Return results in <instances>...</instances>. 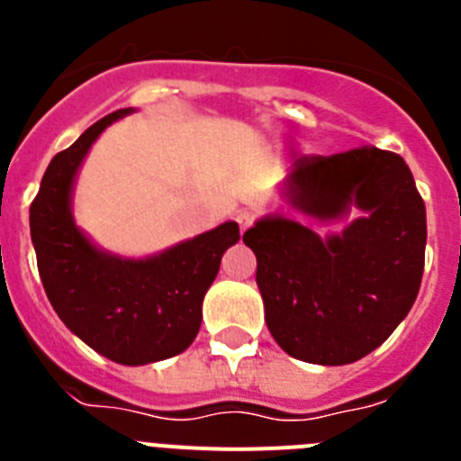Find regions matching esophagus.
Segmentation results:
<instances>
[{
	"label": "esophagus",
	"instance_id": "esophagus-1",
	"mask_svg": "<svg viewBox=\"0 0 461 461\" xmlns=\"http://www.w3.org/2000/svg\"><path fill=\"white\" fill-rule=\"evenodd\" d=\"M254 219H256L254 212H249V210H242V212H238V214H235V221H238L240 230H247V228L254 223Z\"/></svg>",
	"mask_w": 461,
	"mask_h": 461
}]
</instances>
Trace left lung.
Masks as SVG:
<instances>
[{"label": "left lung", "instance_id": "8db88e82", "mask_svg": "<svg viewBox=\"0 0 461 461\" xmlns=\"http://www.w3.org/2000/svg\"><path fill=\"white\" fill-rule=\"evenodd\" d=\"M288 201L328 221L356 203L367 214L321 240L286 217L242 235L276 344L297 360L348 365L383 344L413 307L425 270L427 217L409 166L378 148L304 154L293 161Z\"/></svg>", "mask_w": 461, "mask_h": 461}]
</instances>
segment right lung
<instances>
[{
	"label": "right lung",
	"instance_id": "right-lung-1",
	"mask_svg": "<svg viewBox=\"0 0 461 461\" xmlns=\"http://www.w3.org/2000/svg\"><path fill=\"white\" fill-rule=\"evenodd\" d=\"M129 113H110L52 157L32 201L30 230L41 281L64 325L113 362L148 365L195 339L203 297L240 228L226 221L145 260L105 254L80 233L71 217L73 177L99 133Z\"/></svg>",
	"mask_w": 461,
	"mask_h": 461
}]
</instances>
